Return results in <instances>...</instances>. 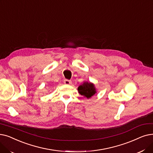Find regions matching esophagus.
I'll return each mask as SVG.
<instances>
[{"label":"esophagus","mask_w":153,"mask_h":153,"mask_svg":"<svg viewBox=\"0 0 153 153\" xmlns=\"http://www.w3.org/2000/svg\"><path fill=\"white\" fill-rule=\"evenodd\" d=\"M63 82H64V83L65 85H71V82L68 80V79H65V80L63 81Z\"/></svg>","instance_id":"34e87169"}]
</instances>
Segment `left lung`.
Returning a JSON list of instances; mask_svg holds the SVG:
<instances>
[{
	"instance_id": "obj_1",
	"label": "left lung",
	"mask_w": 153,
	"mask_h": 153,
	"mask_svg": "<svg viewBox=\"0 0 153 153\" xmlns=\"http://www.w3.org/2000/svg\"><path fill=\"white\" fill-rule=\"evenodd\" d=\"M78 93L86 98H90L97 93V89L93 83L85 82L78 87Z\"/></svg>"
}]
</instances>
